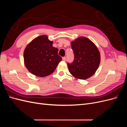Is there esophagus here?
<instances>
[{"label": "esophagus", "mask_w": 127, "mask_h": 127, "mask_svg": "<svg viewBox=\"0 0 127 127\" xmlns=\"http://www.w3.org/2000/svg\"><path fill=\"white\" fill-rule=\"evenodd\" d=\"M63 61H66V58L65 57H63Z\"/></svg>", "instance_id": "esophagus-1"}]
</instances>
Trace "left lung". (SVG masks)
<instances>
[{"instance_id":"obj_1","label":"left lung","mask_w":127,"mask_h":127,"mask_svg":"<svg viewBox=\"0 0 127 127\" xmlns=\"http://www.w3.org/2000/svg\"><path fill=\"white\" fill-rule=\"evenodd\" d=\"M74 60L68 63L70 74L80 79H86L95 74L100 63V53L90 40L81 36L71 42Z\"/></svg>"}]
</instances>
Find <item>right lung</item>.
<instances>
[{
  "instance_id": "obj_1",
  "label": "right lung",
  "mask_w": 127,
  "mask_h": 127,
  "mask_svg": "<svg viewBox=\"0 0 127 127\" xmlns=\"http://www.w3.org/2000/svg\"><path fill=\"white\" fill-rule=\"evenodd\" d=\"M47 35L36 37L26 46L24 52V64L33 75L43 77L51 74L62 60L58 49Z\"/></svg>"
}]
</instances>
